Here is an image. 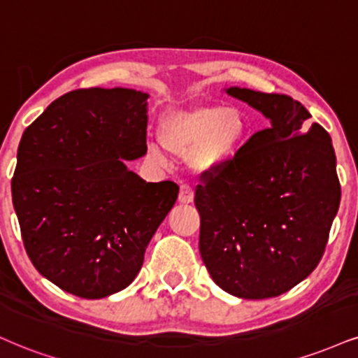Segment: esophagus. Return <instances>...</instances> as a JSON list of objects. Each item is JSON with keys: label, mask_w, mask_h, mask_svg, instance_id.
Returning <instances> with one entry per match:
<instances>
[{"label": "esophagus", "mask_w": 358, "mask_h": 358, "mask_svg": "<svg viewBox=\"0 0 358 358\" xmlns=\"http://www.w3.org/2000/svg\"><path fill=\"white\" fill-rule=\"evenodd\" d=\"M193 198H195V195H193V188L190 185L187 183L180 185V193H178L180 203H192Z\"/></svg>", "instance_id": "34e87169"}]
</instances>
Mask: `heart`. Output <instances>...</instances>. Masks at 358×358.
I'll list each match as a JSON object with an SVG mask.
<instances>
[{"instance_id":"heart-1","label":"heart","mask_w":358,"mask_h":358,"mask_svg":"<svg viewBox=\"0 0 358 358\" xmlns=\"http://www.w3.org/2000/svg\"><path fill=\"white\" fill-rule=\"evenodd\" d=\"M248 135L245 115L235 106L196 105L192 108L171 110L163 115L158 127L162 146L175 155H187L195 171H215L240 152ZM146 152L162 158L157 145L150 143Z\"/></svg>"}]
</instances>
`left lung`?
Returning <instances> with one entry per match:
<instances>
[{"label":"left lung","instance_id":"obj_1","mask_svg":"<svg viewBox=\"0 0 358 358\" xmlns=\"http://www.w3.org/2000/svg\"><path fill=\"white\" fill-rule=\"evenodd\" d=\"M262 111L270 128L196 185L200 255L213 282L240 299L278 296L324 255L340 205L330 135L287 94L228 88Z\"/></svg>","mask_w":358,"mask_h":358}]
</instances>
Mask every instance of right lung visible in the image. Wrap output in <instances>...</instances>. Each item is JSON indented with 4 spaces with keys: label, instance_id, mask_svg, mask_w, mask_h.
<instances>
[{
    "label": "right lung",
    "instance_id": "right-lung-1",
    "mask_svg": "<svg viewBox=\"0 0 358 358\" xmlns=\"http://www.w3.org/2000/svg\"><path fill=\"white\" fill-rule=\"evenodd\" d=\"M146 98L75 90L24 130L11 180L24 248L43 277L81 299L127 288L178 196L124 165L146 153Z\"/></svg>",
    "mask_w": 358,
    "mask_h": 358
}]
</instances>
